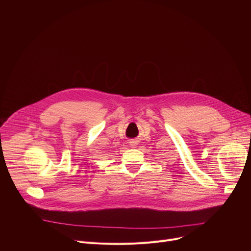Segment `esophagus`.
Instances as JSON below:
<instances>
[{
    "label": "esophagus",
    "mask_w": 251,
    "mask_h": 251,
    "mask_svg": "<svg viewBox=\"0 0 251 251\" xmlns=\"http://www.w3.org/2000/svg\"><path fill=\"white\" fill-rule=\"evenodd\" d=\"M137 140H131V141H129V146L131 147V148H136V146H137Z\"/></svg>",
    "instance_id": "obj_1"
}]
</instances>
